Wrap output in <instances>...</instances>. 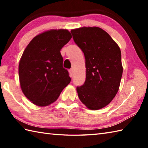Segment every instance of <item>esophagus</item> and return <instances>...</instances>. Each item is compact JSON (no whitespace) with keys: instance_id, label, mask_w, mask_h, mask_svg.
Returning <instances> with one entry per match:
<instances>
[{"instance_id":"obj_1","label":"esophagus","mask_w":148,"mask_h":148,"mask_svg":"<svg viewBox=\"0 0 148 148\" xmlns=\"http://www.w3.org/2000/svg\"><path fill=\"white\" fill-rule=\"evenodd\" d=\"M69 74H70V76L71 77L73 76V73H74L73 70H72V69H70V70L69 71Z\"/></svg>"}]
</instances>
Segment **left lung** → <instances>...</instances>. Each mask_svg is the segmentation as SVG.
Returning <instances> with one entry per match:
<instances>
[{
    "label": "left lung",
    "instance_id": "obj_1",
    "mask_svg": "<svg viewBox=\"0 0 148 148\" xmlns=\"http://www.w3.org/2000/svg\"><path fill=\"white\" fill-rule=\"evenodd\" d=\"M71 32L85 57L86 80L76 88L78 97L88 109H102L118 92L123 74L121 50L99 27H82Z\"/></svg>",
    "mask_w": 148,
    "mask_h": 148
}]
</instances>
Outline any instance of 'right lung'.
Instances as JSON below:
<instances>
[{"label": "right lung", "instance_id": "add662e5", "mask_svg": "<svg viewBox=\"0 0 148 148\" xmlns=\"http://www.w3.org/2000/svg\"><path fill=\"white\" fill-rule=\"evenodd\" d=\"M72 38L67 30H50L36 36L22 55L18 67L22 92L38 106L55 102L71 82L63 67L60 49Z\"/></svg>", "mask_w": 148, "mask_h": 148}]
</instances>
